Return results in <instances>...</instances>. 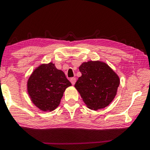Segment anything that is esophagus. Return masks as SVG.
Listing matches in <instances>:
<instances>
[{
  "label": "esophagus",
  "instance_id": "34e87169",
  "mask_svg": "<svg viewBox=\"0 0 150 150\" xmlns=\"http://www.w3.org/2000/svg\"><path fill=\"white\" fill-rule=\"evenodd\" d=\"M70 81L71 82V83H72L73 85H74V84L75 83V82H76V79L75 77H72V78H71V79H70Z\"/></svg>",
  "mask_w": 150,
  "mask_h": 150
}]
</instances>
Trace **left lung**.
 <instances>
[{"instance_id": "1", "label": "left lung", "mask_w": 150, "mask_h": 150, "mask_svg": "<svg viewBox=\"0 0 150 150\" xmlns=\"http://www.w3.org/2000/svg\"><path fill=\"white\" fill-rule=\"evenodd\" d=\"M79 69L81 76L75 87L88 108L98 110L110 104L120 85L116 73L106 63L100 61L83 62Z\"/></svg>"}]
</instances>
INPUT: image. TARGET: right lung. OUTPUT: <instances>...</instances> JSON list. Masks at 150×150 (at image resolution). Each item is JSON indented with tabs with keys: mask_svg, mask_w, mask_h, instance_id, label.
Segmentation results:
<instances>
[{
	"mask_svg": "<svg viewBox=\"0 0 150 150\" xmlns=\"http://www.w3.org/2000/svg\"><path fill=\"white\" fill-rule=\"evenodd\" d=\"M27 86L35 106L43 111H51L60 104L64 92L71 83L63 71L50 62L37 67L29 77Z\"/></svg>",
	"mask_w": 150,
	"mask_h": 150,
	"instance_id": "1",
	"label": "right lung"
}]
</instances>
